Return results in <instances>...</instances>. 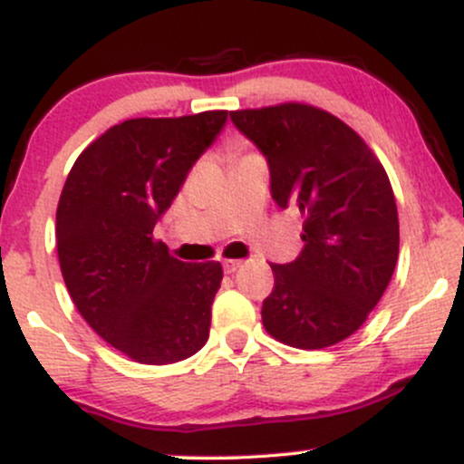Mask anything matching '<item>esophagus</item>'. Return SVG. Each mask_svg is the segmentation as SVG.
<instances>
[{
  "instance_id": "obj_1",
  "label": "esophagus",
  "mask_w": 464,
  "mask_h": 464,
  "mask_svg": "<svg viewBox=\"0 0 464 464\" xmlns=\"http://www.w3.org/2000/svg\"><path fill=\"white\" fill-rule=\"evenodd\" d=\"M242 266H244L242 259H225V262H222V268H225L227 275L237 273V270L242 268Z\"/></svg>"
}]
</instances>
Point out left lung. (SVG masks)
<instances>
[{"label": "left lung", "instance_id": "1", "mask_svg": "<svg viewBox=\"0 0 464 464\" xmlns=\"http://www.w3.org/2000/svg\"><path fill=\"white\" fill-rule=\"evenodd\" d=\"M262 150L281 209L303 216L301 255L270 264L266 332L296 349H324L364 324L399 257L395 194L384 165L343 120L312 104L231 111Z\"/></svg>", "mask_w": 464, "mask_h": 464}]
</instances>
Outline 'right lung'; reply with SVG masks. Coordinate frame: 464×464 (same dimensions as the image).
I'll return each mask as SVG.
<instances>
[{"label":"right lung","mask_w":464,"mask_h":464,"mask_svg":"<svg viewBox=\"0 0 464 464\" xmlns=\"http://www.w3.org/2000/svg\"><path fill=\"white\" fill-rule=\"evenodd\" d=\"M225 121L227 111H205L111 126L80 152L58 200V262L73 305L141 364L185 360L209 338L220 262H180L152 231Z\"/></svg>","instance_id":"add662e5"}]
</instances>
